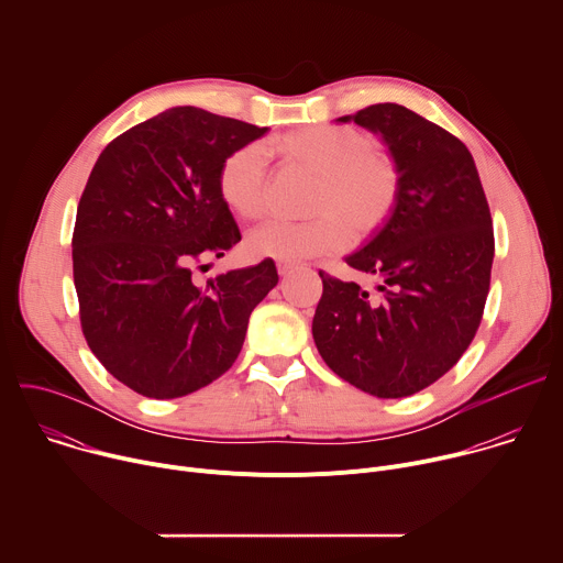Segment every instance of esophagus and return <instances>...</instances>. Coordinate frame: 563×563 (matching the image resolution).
I'll use <instances>...</instances> for the list:
<instances>
[{
	"label": "esophagus",
	"mask_w": 563,
	"mask_h": 563,
	"mask_svg": "<svg viewBox=\"0 0 563 563\" xmlns=\"http://www.w3.org/2000/svg\"><path fill=\"white\" fill-rule=\"evenodd\" d=\"M296 267H298V263H294V261H280V263H278V274L285 276V274H289V272L296 269Z\"/></svg>",
	"instance_id": "34e87169"
}]
</instances>
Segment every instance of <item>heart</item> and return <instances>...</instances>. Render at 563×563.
<instances>
[{"instance_id":"1","label":"heart","mask_w":563,"mask_h":563,"mask_svg":"<svg viewBox=\"0 0 563 563\" xmlns=\"http://www.w3.org/2000/svg\"><path fill=\"white\" fill-rule=\"evenodd\" d=\"M283 163L316 178L302 222H265L247 240L250 258L305 261L345 252L374 235L398 207L404 174L374 133L350 124H311L269 144ZM224 205L243 220L267 209V155L261 144L231 151L218 169Z\"/></svg>"}]
</instances>
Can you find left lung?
<instances>
[{
	"instance_id": "obj_1",
	"label": "left lung",
	"mask_w": 563,
	"mask_h": 563,
	"mask_svg": "<svg viewBox=\"0 0 563 563\" xmlns=\"http://www.w3.org/2000/svg\"><path fill=\"white\" fill-rule=\"evenodd\" d=\"M380 133L404 174L391 218L345 263L376 291L325 272L311 334L343 380L378 398L412 396L470 347L490 291L495 233L467 146L400 104L341 122Z\"/></svg>"
}]
</instances>
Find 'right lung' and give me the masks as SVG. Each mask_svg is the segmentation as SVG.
Listing matches in <instances>:
<instances>
[{
  "instance_id": "add662e5",
  "label": "right lung",
  "mask_w": 563,
  "mask_h": 563,
  "mask_svg": "<svg viewBox=\"0 0 563 563\" xmlns=\"http://www.w3.org/2000/svg\"><path fill=\"white\" fill-rule=\"evenodd\" d=\"M265 131L176 107L111 140L89 176L73 229L79 323L107 372L142 396L178 398L222 376L278 283L272 258L202 287L191 274L240 240L218 169Z\"/></svg>"
}]
</instances>
